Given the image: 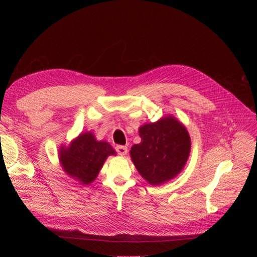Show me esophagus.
<instances>
[{
    "mask_svg": "<svg viewBox=\"0 0 257 257\" xmlns=\"http://www.w3.org/2000/svg\"><path fill=\"white\" fill-rule=\"evenodd\" d=\"M115 151L120 155H125L127 153V148L125 146H116Z\"/></svg>",
    "mask_w": 257,
    "mask_h": 257,
    "instance_id": "1",
    "label": "esophagus"
}]
</instances>
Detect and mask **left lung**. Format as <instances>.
Here are the masks:
<instances>
[{
    "instance_id": "1",
    "label": "left lung",
    "mask_w": 257,
    "mask_h": 257,
    "mask_svg": "<svg viewBox=\"0 0 257 257\" xmlns=\"http://www.w3.org/2000/svg\"><path fill=\"white\" fill-rule=\"evenodd\" d=\"M142 143L131 149L135 167L150 184L170 180L181 172L191 149L188 131L173 116L139 128Z\"/></svg>"
}]
</instances>
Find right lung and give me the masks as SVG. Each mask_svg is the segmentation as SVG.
Segmentation results:
<instances>
[{
  "label": "right lung",
  "instance_id": "1",
  "mask_svg": "<svg viewBox=\"0 0 257 257\" xmlns=\"http://www.w3.org/2000/svg\"><path fill=\"white\" fill-rule=\"evenodd\" d=\"M62 167L82 184L91 183L98 175L108 155L115 154L106 142H96L92 133L81 134L66 149L60 151Z\"/></svg>",
  "mask_w": 257,
  "mask_h": 257
}]
</instances>
